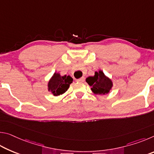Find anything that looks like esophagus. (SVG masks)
I'll use <instances>...</instances> for the list:
<instances>
[{"label": "esophagus", "instance_id": "34e87169", "mask_svg": "<svg viewBox=\"0 0 154 154\" xmlns=\"http://www.w3.org/2000/svg\"><path fill=\"white\" fill-rule=\"evenodd\" d=\"M85 81V78L84 77H82L80 78V79H77V82H83Z\"/></svg>", "mask_w": 154, "mask_h": 154}]
</instances>
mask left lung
Returning a JSON list of instances; mask_svg holds the SVG:
<instances>
[{
    "instance_id": "8db88e82",
    "label": "left lung",
    "mask_w": 154,
    "mask_h": 154,
    "mask_svg": "<svg viewBox=\"0 0 154 154\" xmlns=\"http://www.w3.org/2000/svg\"><path fill=\"white\" fill-rule=\"evenodd\" d=\"M85 81L95 94H107L113 86L112 81L105 76L102 71L95 72L94 76L88 77Z\"/></svg>"
}]
</instances>
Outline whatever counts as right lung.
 I'll return each instance as SVG.
<instances>
[{"mask_svg": "<svg viewBox=\"0 0 154 154\" xmlns=\"http://www.w3.org/2000/svg\"><path fill=\"white\" fill-rule=\"evenodd\" d=\"M72 82L73 79L69 75L61 76L58 72H55L48 82V91L55 96L62 94L69 89Z\"/></svg>", "mask_w": 154, "mask_h": 154, "instance_id": "obj_1", "label": "right lung"}]
</instances>
